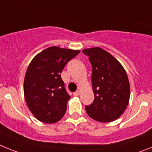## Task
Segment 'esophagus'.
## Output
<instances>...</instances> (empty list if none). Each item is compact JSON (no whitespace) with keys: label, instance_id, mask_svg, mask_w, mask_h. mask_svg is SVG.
Returning a JSON list of instances; mask_svg holds the SVG:
<instances>
[{"label":"esophagus","instance_id":"1","mask_svg":"<svg viewBox=\"0 0 152 152\" xmlns=\"http://www.w3.org/2000/svg\"><path fill=\"white\" fill-rule=\"evenodd\" d=\"M73 94H74V96H79V95H80V91H75V93H74Z\"/></svg>","mask_w":152,"mask_h":152}]
</instances>
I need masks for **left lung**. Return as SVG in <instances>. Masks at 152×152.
Masks as SVG:
<instances>
[{
	"instance_id": "obj_1",
	"label": "left lung",
	"mask_w": 152,
	"mask_h": 152,
	"mask_svg": "<svg viewBox=\"0 0 152 152\" xmlns=\"http://www.w3.org/2000/svg\"><path fill=\"white\" fill-rule=\"evenodd\" d=\"M92 65L94 100L85 110L88 116L101 123H110L122 116L129 104L128 76L119 61L100 47L83 49Z\"/></svg>"
}]
</instances>
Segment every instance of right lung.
<instances>
[{"instance_id":"obj_1","label":"right lung","mask_w":152,"mask_h":152,"mask_svg":"<svg viewBox=\"0 0 152 152\" xmlns=\"http://www.w3.org/2000/svg\"><path fill=\"white\" fill-rule=\"evenodd\" d=\"M80 51L52 46L36 55L24 78L26 104L36 119L54 123L64 116L71 96L64 88L61 73L65 64Z\"/></svg>"}]
</instances>
